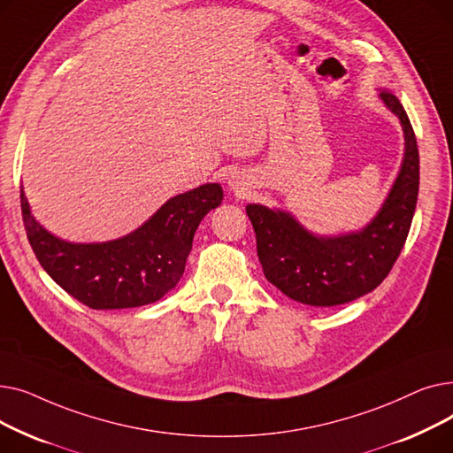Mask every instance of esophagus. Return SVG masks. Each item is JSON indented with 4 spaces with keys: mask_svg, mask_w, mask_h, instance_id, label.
I'll list each match as a JSON object with an SVG mask.
<instances>
[{
    "mask_svg": "<svg viewBox=\"0 0 453 453\" xmlns=\"http://www.w3.org/2000/svg\"><path fill=\"white\" fill-rule=\"evenodd\" d=\"M227 185L231 190H234V193H239V195H244L248 190V180L244 174H239V173H234L227 178Z\"/></svg>",
    "mask_w": 453,
    "mask_h": 453,
    "instance_id": "obj_1",
    "label": "esophagus"
}]
</instances>
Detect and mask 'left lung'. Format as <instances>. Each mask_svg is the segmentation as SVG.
Instances as JSON below:
<instances>
[{"instance_id": "left-lung-1", "label": "left lung", "mask_w": 453, "mask_h": 453, "mask_svg": "<svg viewBox=\"0 0 453 453\" xmlns=\"http://www.w3.org/2000/svg\"><path fill=\"white\" fill-rule=\"evenodd\" d=\"M378 99L398 117L403 157L382 207L369 224L325 236L306 229L290 211L246 205L266 279L297 303L336 306L372 292L388 277L408 239L418 196L417 139L395 95L380 89Z\"/></svg>"}]
</instances>
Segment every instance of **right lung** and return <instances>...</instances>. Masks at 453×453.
<instances>
[{
	"label": "right lung",
	"instance_id": "add662e5",
	"mask_svg": "<svg viewBox=\"0 0 453 453\" xmlns=\"http://www.w3.org/2000/svg\"><path fill=\"white\" fill-rule=\"evenodd\" d=\"M27 239L60 288L95 311L150 304L180 282L195 233L222 203L220 183H203L166 200L135 231L106 242H69L47 231L19 190Z\"/></svg>",
	"mask_w": 453,
	"mask_h": 453
}]
</instances>
